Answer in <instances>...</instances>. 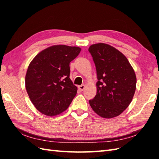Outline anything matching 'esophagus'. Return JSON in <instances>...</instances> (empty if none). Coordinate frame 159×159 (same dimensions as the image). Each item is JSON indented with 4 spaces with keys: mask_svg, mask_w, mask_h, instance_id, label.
I'll use <instances>...</instances> for the list:
<instances>
[{
    "mask_svg": "<svg viewBox=\"0 0 159 159\" xmlns=\"http://www.w3.org/2000/svg\"><path fill=\"white\" fill-rule=\"evenodd\" d=\"M85 88V85H80L79 87H78V88H79V89L80 91H84Z\"/></svg>",
    "mask_w": 159,
    "mask_h": 159,
    "instance_id": "obj_1",
    "label": "esophagus"
}]
</instances>
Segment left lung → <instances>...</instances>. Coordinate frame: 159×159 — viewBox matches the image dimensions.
I'll return each mask as SVG.
<instances>
[{
  "instance_id": "8db88e82",
  "label": "left lung",
  "mask_w": 159,
  "mask_h": 159,
  "mask_svg": "<svg viewBox=\"0 0 159 159\" xmlns=\"http://www.w3.org/2000/svg\"><path fill=\"white\" fill-rule=\"evenodd\" d=\"M88 50L98 80L97 93L89 101L90 106L103 118L117 117L128 107L135 92L134 71L125 56L109 44H92Z\"/></svg>"
}]
</instances>
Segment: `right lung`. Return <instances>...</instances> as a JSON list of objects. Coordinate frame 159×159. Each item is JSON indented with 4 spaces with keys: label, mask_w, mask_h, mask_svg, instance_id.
<instances>
[{
    "label": "right lung",
    "mask_w": 159,
    "mask_h": 159,
    "mask_svg": "<svg viewBox=\"0 0 159 159\" xmlns=\"http://www.w3.org/2000/svg\"><path fill=\"white\" fill-rule=\"evenodd\" d=\"M80 51L79 47L54 45L31 61L25 86L32 104L41 113L56 116L70 106L78 90L70 78V63Z\"/></svg>",
    "instance_id": "add662e5"
}]
</instances>
